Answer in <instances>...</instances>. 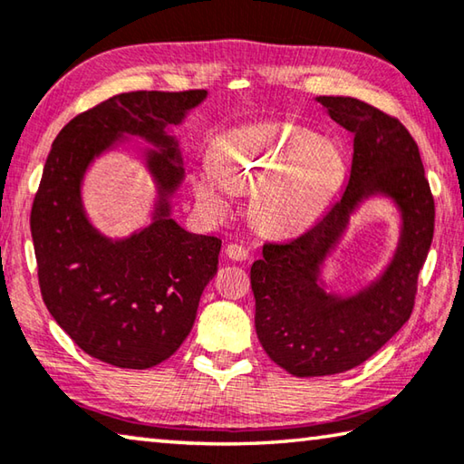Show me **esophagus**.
I'll list each match as a JSON object with an SVG mask.
<instances>
[{
	"mask_svg": "<svg viewBox=\"0 0 464 464\" xmlns=\"http://www.w3.org/2000/svg\"><path fill=\"white\" fill-rule=\"evenodd\" d=\"M225 251H227V256H229L235 262H243L249 257V249L246 246H241V243H229Z\"/></svg>",
	"mask_w": 464,
	"mask_h": 464,
	"instance_id": "obj_1",
	"label": "esophagus"
}]
</instances>
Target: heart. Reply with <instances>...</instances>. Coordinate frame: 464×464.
Wrapping results in <instances>:
<instances>
[{
	"label": "heart",
	"mask_w": 464,
	"mask_h": 464,
	"mask_svg": "<svg viewBox=\"0 0 464 464\" xmlns=\"http://www.w3.org/2000/svg\"><path fill=\"white\" fill-rule=\"evenodd\" d=\"M324 145L319 132L285 122L231 130L218 139L217 166L196 176V194L213 213H225L235 190L264 187L257 204L264 221L296 229L311 223L335 192L340 171Z\"/></svg>",
	"instance_id": "heart-1"
}]
</instances>
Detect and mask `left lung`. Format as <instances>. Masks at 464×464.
<instances>
[{
  "label": "left lung",
  "mask_w": 464,
  "mask_h": 464,
  "mask_svg": "<svg viewBox=\"0 0 464 464\" xmlns=\"http://www.w3.org/2000/svg\"><path fill=\"white\" fill-rule=\"evenodd\" d=\"M317 102L354 135L348 184L309 231L264 243L262 260L251 266L257 340L293 376L337 374L376 354L411 317L434 237V196L410 130L362 100L319 96ZM374 193L389 195L402 213L396 256L371 287L345 299L329 295L318 285L320 264L357 204Z\"/></svg>",
  "instance_id": "8db88e82"
}]
</instances>
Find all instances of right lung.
I'll use <instances>...</instances> for the list:
<instances>
[{
  "label": "right lung",
  "mask_w": 464,
  "mask_h": 464,
  "mask_svg": "<svg viewBox=\"0 0 464 464\" xmlns=\"http://www.w3.org/2000/svg\"><path fill=\"white\" fill-rule=\"evenodd\" d=\"M204 98V90L119 93L69 121L46 157L30 213L43 301L63 332L106 364L143 371L168 360L217 274L221 239L188 233L169 217L184 168L166 127ZM124 134L158 147L148 167L160 200L151 226L112 242L84 217L81 179L92 157Z\"/></svg>",
  "instance_id": "right-lung-1"
}]
</instances>
